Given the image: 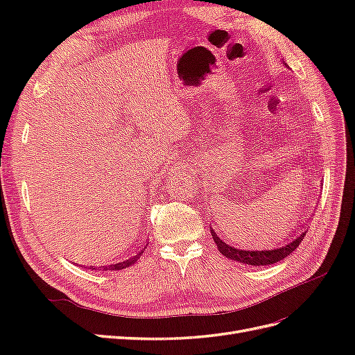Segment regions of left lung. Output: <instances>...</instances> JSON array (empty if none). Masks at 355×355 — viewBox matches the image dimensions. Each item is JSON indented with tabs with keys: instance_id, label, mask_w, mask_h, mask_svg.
<instances>
[{
	"instance_id": "left-lung-1",
	"label": "left lung",
	"mask_w": 355,
	"mask_h": 355,
	"mask_svg": "<svg viewBox=\"0 0 355 355\" xmlns=\"http://www.w3.org/2000/svg\"><path fill=\"white\" fill-rule=\"evenodd\" d=\"M211 232V237L218 245V250L223 254L227 256L228 259H232L235 262H240V263H245V265H253V266H265V265H272L283 261L284 257H287L290 253L295 252L297 249V245L302 243V239L305 237L306 231H304L300 235H297L296 239H293V241L287 243L286 245L278 247V249H271V250H243V249H235V247L223 243L219 237L218 234L214 232L210 228Z\"/></svg>"
}]
</instances>
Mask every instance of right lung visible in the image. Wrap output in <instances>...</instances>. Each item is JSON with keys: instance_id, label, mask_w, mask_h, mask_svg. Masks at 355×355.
<instances>
[{"instance_id": "obj_1", "label": "right lung", "mask_w": 355, "mask_h": 355, "mask_svg": "<svg viewBox=\"0 0 355 355\" xmlns=\"http://www.w3.org/2000/svg\"><path fill=\"white\" fill-rule=\"evenodd\" d=\"M144 250L145 249H142L141 252H137L133 257H128V259H125V261H123V262H118V263H112V265H106V266H101L102 268V271H116V270H124V268H127V266H132L139 257L142 256V253H144ZM85 268V266H84ZM90 270H94V266H89ZM96 270H98V266H96Z\"/></svg>"}]
</instances>
